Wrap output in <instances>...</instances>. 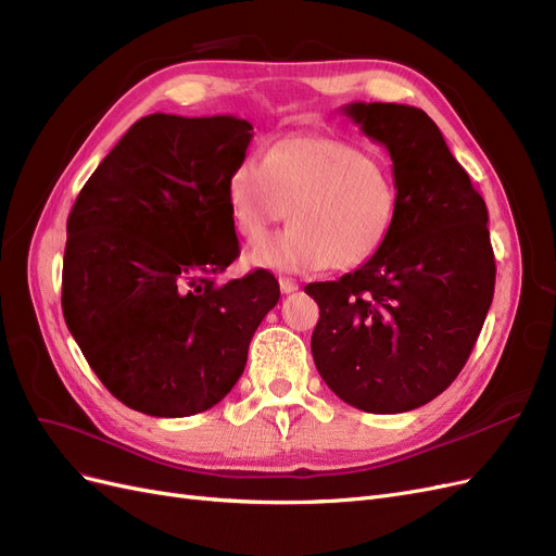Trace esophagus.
Masks as SVG:
<instances>
[{
  "label": "esophagus",
  "instance_id": "34e87169",
  "mask_svg": "<svg viewBox=\"0 0 556 556\" xmlns=\"http://www.w3.org/2000/svg\"><path fill=\"white\" fill-rule=\"evenodd\" d=\"M278 285H280V292L282 294H292V292L299 290V282L292 280V278H285V276L278 280Z\"/></svg>",
  "mask_w": 556,
  "mask_h": 556
}]
</instances>
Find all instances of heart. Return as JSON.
<instances>
[{
    "mask_svg": "<svg viewBox=\"0 0 556 556\" xmlns=\"http://www.w3.org/2000/svg\"><path fill=\"white\" fill-rule=\"evenodd\" d=\"M293 225L250 250L248 264L313 274L366 264L390 237L399 185L390 162L331 137L296 134L241 160L227 180L233 229L257 243L289 214Z\"/></svg>",
    "mask_w": 556,
    "mask_h": 556,
    "instance_id": "obj_1",
    "label": "heart"
}]
</instances>
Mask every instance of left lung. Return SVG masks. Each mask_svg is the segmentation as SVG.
<instances>
[{"mask_svg": "<svg viewBox=\"0 0 556 556\" xmlns=\"http://www.w3.org/2000/svg\"><path fill=\"white\" fill-rule=\"evenodd\" d=\"M341 111L390 153L399 211L355 274L306 285L319 306L311 350L350 406L406 413L447 390L478 341L496 280L490 217L422 109L352 102Z\"/></svg>", "mask_w": 556, "mask_h": 556, "instance_id": "1", "label": "left lung"}]
</instances>
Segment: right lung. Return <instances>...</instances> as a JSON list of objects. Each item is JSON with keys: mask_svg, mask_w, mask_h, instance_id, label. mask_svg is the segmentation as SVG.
<instances>
[{"mask_svg": "<svg viewBox=\"0 0 556 556\" xmlns=\"http://www.w3.org/2000/svg\"><path fill=\"white\" fill-rule=\"evenodd\" d=\"M252 139L237 115L153 113L83 185L66 220L62 313L83 355L125 406L188 417L220 403L278 299L239 257L227 180Z\"/></svg>", "mask_w": 556, "mask_h": 556, "instance_id": "obj_1", "label": "right lung"}]
</instances>
